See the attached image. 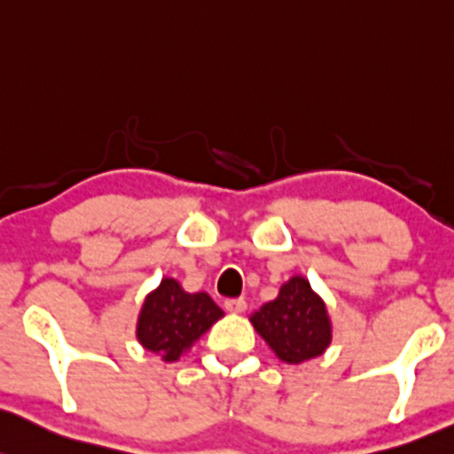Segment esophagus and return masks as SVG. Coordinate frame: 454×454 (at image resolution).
Returning <instances> with one entry per match:
<instances>
[{"mask_svg":"<svg viewBox=\"0 0 454 454\" xmlns=\"http://www.w3.org/2000/svg\"><path fill=\"white\" fill-rule=\"evenodd\" d=\"M246 307H247V304H246V300H243V298L226 300V309L231 313H243V311H246Z\"/></svg>","mask_w":454,"mask_h":454,"instance_id":"obj_1","label":"esophagus"}]
</instances>
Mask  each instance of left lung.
Instances as JSON below:
<instances>
[{"instance_id":"8db88e82","label":"left lung","mask_w":454,"mask_h":454,"mask_svg":"<svg viewBox=\"0 0 454 454\" xmlns=\"http://www.w3.org/2000/svg\"><path fill=\"white\" fill-rule=\"evenodd\" d=\"M250 322L276 356L291 365L324 355L333 340L326 304L304 276L289 278L278 298L263 304Z\"/></svg>"}]
</instances>
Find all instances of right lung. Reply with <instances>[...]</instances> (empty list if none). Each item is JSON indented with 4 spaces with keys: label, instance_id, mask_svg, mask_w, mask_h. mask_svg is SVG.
<instances>
[{
    "label": "right lung",
    "instance_id": "add662e5",
    "mask_svg": "<svg viewBox=\"0 0 454 454\" xmlns=\"http://www.w3.org/2000/svg\"><path fill=\"white\" fill-rule=\"evenodd\" d=\"M219 317L223 311L211 295L204 291L187 294L176 278H163L143 302L137 340L163 361H178Z\"/></svg>",
    "mask_w": 454,
    "mask_h": 454
}]
</instances>
